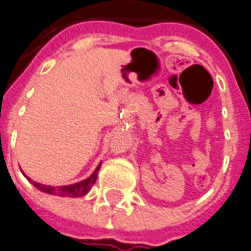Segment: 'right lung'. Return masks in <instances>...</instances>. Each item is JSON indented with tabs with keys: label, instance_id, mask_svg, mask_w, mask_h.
I'll use <instances>...</instances> for the list:
<instances>
[{
	"label": "right lung",
	"instance_id": "obj_1",
	"mask_svg": "<svg viewBox=\"0 0 251 251\" xmlns=\"http://www.w3.org/2000/svg\"><path fill=\"white\" fill-rule=\"evenodd\" d=\"M100 166H101V163H99V166L96 168V170L92 173V175L86 178V180H83V181H79V183L75 184H71V185H61V187H52V185H44V184L40 183H35V181H32L30 180L27 176V178L30 180V183L35 187V188H38L42 192H47V194H50V195H57V197H66V198H81L85 197L88 192L92 188V185L96 183L97 180V172L100 170Z\"/></svg>",
	"mask_w": 251,
	"mask_h": 251
}]
</instances>
